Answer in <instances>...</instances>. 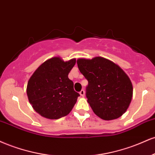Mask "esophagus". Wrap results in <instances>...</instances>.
<instances>
[{
    "label": "esophagus",
    "instance_id": "1",
    "mask_svg": "<svg viewBox=\"0 0 155 155\" xmlns=\"http://www.w3.org/2000/svg\"><path fill=\"white\" fill-rule=\"evenodd\" d=\"M80 94H81V96L82 97H84L85 96V91L84 90H81V92H80Z\"/></svg>",
    "mask_w": 155,
    "mask_h": 155
}]
</instances>
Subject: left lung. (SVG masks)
I'll use <instances>...</instances> for the list:
<instances>
[{
	"mask_svg": "<svg viewBox=\"0 0 155 155\" xmlns=\"http://www.w3.org/2000/svg\"><path fill=\"white\" fill-rule=\"evenodd\" d=\"M80 72L88 80V103L98 117L112 120L123 115L133 97V85L122 69L101 56L77 60Z\"/></svg>",
	"mask_w": 155,
	"mask_h": 155,
	"instance_id": "8db88e82",
	"label": "left lung"
}]
</instances>
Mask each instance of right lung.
<instances>
[{
    "mask_svg": "<svg viewBox=\"0 0 155 155\" xmlns=\"http://www.w3.org/2000/svg\"><path fill=\"white\" fill-rule=\"evenodd\" d=\"M75 63V59L64 61L54 56L40 65L29 79L27 97L34 110L42 117L56 120L72 111L80 96L68 78Z\"/></svg>",
    "mask_w": 155,
    "mask_h": 155,
    "instance_id": "add662e5",
    "label": "right lung"
}]
</instances>
